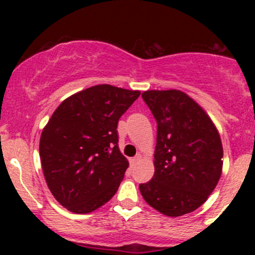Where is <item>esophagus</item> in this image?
Here are the masks:
<instances>
[{
	"mask_svg": "<svg viewBox=\"0 0 255 255\" xmlns=\"http://www.w3.org/2000/svg\"><path fill=\"white\" fill-rule=\"evenodd\" d=\"M140 158H141V156H140V154H136L135 157L130 158V159H129V163H130V165H131V166H134V165H135L136 163L139 162V159H140Z\"/></svg>",
	"mask_w": 255,
	"mask_h": 255,
	"instance_id": "obj_1",
	"label": "esophagus"
}]
</instances>
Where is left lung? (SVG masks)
I'll return each instance as SVG.
<instances>
[{
	"instance_id": "obj_1",
	"label": "left lung",
	"mask_w": 255,
	"mask_h": 255,
	"mask_svg": "<svg viewBox=\"0 0 255 255\" xmlns=\"http://www.w3.org/2000/svg\"><path fill=\"white\" fill-rule=\"evenodd\" d=\"M141 96L157 121V144L154 175L140 184V193L169 217L195 211L222 175L223 146L217 128L182 91L151 90Z\"/></svg>"
}]
</instances>
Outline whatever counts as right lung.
Returning <instances> with one entry per match:
<instances>
[{
    "label": "right lung",
    "mask_w": 255,
    "mask_h": 255,
    "mask_svg": "<svg viewBox=\"0 0 255 255\" xmlns=\"http://www.w3.org/2000/svg\"><path fill=\"white\" fill-rule=\"evenodd\" d=\"M140 96L111 85L80 91L58 105L44 127L39 156L55 199L74 213H90L118 192L128 168L118 124Z\"/></svg>",
    "instance_id": "add662e5"
}]
</instances>
